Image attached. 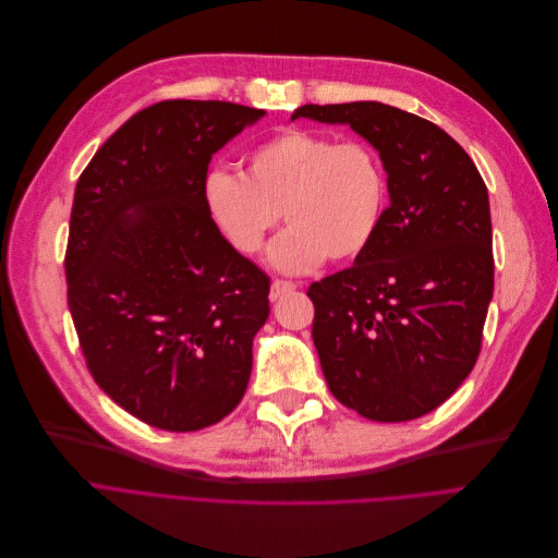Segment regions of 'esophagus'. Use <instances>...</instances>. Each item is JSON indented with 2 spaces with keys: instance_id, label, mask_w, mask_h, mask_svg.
I'll list each match as a JSON object with an SVG mask.
<instances>
[{
  "instance_id": "1",
  "label": "esophagus",
  "mask_w": 558,
  "mask_h": 558,
  "mask_svg": "<svg viewBox=\"0 0 558 558\" xmlns=\"http://www.w3.org/2000/svg\"><path fill=\"white\" fill-rule=\"evenodd\" d=\"M295 288H298V283H293V281L275 279V281H272V288H270V300H272V302H277V300H281L283 295H290V293H293Z\"/></svg>"
}]
</instances>
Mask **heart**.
<instances>
[{"label": "heart", "mask_w": 558, "mask_h": 558, "mask_svg": "<svg viewBox=\"0 0 558 558\" xmlns=\"http://www.w3.org/2000/svg\"><path fill=\"white\" fill-rule=\"evenodd\" d=\"M386 193L384 163L367 143H333L304 129L256 145L243 174L210 170L202 181L206 216L238 254H256L281 210L290 229L270 247V263L283 272L363 254L379 231Z\"/></svg>", "instance_id": "1"}]
</instances>
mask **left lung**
<instances>
[{"label": "left lung", "instance_id": "1", "mask_svg": "<svg viewBox=\"0 0 558 558\" xmlns=\"http://www.w3.org/2000/svg\"><path fill=\"white\" fill-rule=\"evenodd\" d=\"M379 151L390 204L354 265L308 288L313 342L336 400L377 422L438 409L472 373L493 300L486 183L434 122L381 101L304 104Z\"/></svg>", "mask_w": 558, "mask_h": 558}]
</instances>
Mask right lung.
Here are the masks:
<instances>
[{
    "label": "right lung",
    "mask_w": 558,
    "mask_h": 558,
    "mask_svg": "<svg viewBox=\"0 0 558 558\" xmlns=\"http://www.w3.org/2000/svg\"><path fill=\"white\" fill-rule=\"evenodd\" d=\"M265 116L168 99L131 116L76 181L68 306L97 386L151 427L197 432L243 400L270 277L210 225V156Z\"/></svg>",
    "instance_id": "right-lung-1"
}]
</instances>
